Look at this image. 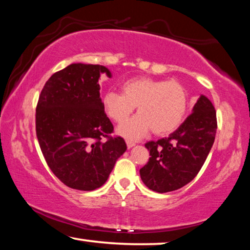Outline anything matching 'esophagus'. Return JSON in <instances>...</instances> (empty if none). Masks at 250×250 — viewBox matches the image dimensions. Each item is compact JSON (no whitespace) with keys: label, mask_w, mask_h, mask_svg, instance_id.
Wrapping results in <instances>:
<instances>
[{"label":"esophagus","mask_w":250,"mask_h":250,"mask_svg":"<svg viewBox=\"0 0 250 250\" xmlns=\"http://www.w3.org/2000/svg\"><path fill=\"white\" fill-rule=\"evenodd\" d=\"M125 143H126V146H128L129 149H130V147H132V146H135V143L133 141H130V140H126Z\"/></svg>","instance_id":"esophagus-1"}]
</instances>
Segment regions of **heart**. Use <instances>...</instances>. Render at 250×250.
<instances>
[{"label":"heart","instance_id":"heart-1","mask_svg":"<svg viewBox=\"0 0 250 250\" xmlns=\"http://www.w3.org/2000/svg\"><path fill=\"white\" fill-rule=\"evenodd\" d=\"M122 94L105 92L104 111L117 124L138 113L121 125L118 132L129 139H140L152 130L155 135H167L179 128L189 107L188 88L177 80L135 77L122 84Z\"/></svg>","mask_w":250,"mask_h":250}]
</instances>
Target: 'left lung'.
<instances>
[{
	"label": "left lung",
	"mask_w": 250,
	"mask_h": 250,
	"mask_svg": "<svg viewBox=\"0 0 250 250\" xmlns=\"http://www.w3.org/2000/svg\"><path fill=\"white\" fill-rule=\"evenodd\" d=\"M217 129L216 110L201 96L193 112L168 138L146 143L147 163L140 168L141 180L158 193L175 191L189 183L204 164Z\"/></svg>",
	"instance_id": "1"
}]
</instances>
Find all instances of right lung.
<instances>
[{"label": "right lung", "instance_id": "add662e5", "mask_svg": "<svg viewBox=\"0 0 250 250\" xmlns=\"http://www.w3.org/2000/svg\"><path fill=\"white\" fill-rule=\"evenodd\" d=\"M103 73L111 77L101 65L67 66L50 76L36 105V135L46 163L79 191L103 186L126 150L124 139L110 135L113 125L99 94Z\"/></svg>", "mask_w": 250, "mask_h": 250}]
</instances>
